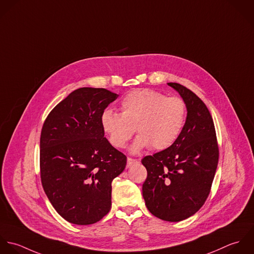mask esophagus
<instances>
[{
	"label": "esophagus",
	"mask_w": 254,
	"mask_h": 254,
	"mask_svg": "<svg viewBox=\"0 0 254 254\" xmlns=\"http://www.w3.org/2000/svg\"><path fill=\"white\" fill-rule=\"evenodd\" d=\"M136 163H138V161L136 159H132V158H129V157L127 158V167H130V166H132Z\"/></svg>",
	"instance_id": "34e87169"
}]
</instances>
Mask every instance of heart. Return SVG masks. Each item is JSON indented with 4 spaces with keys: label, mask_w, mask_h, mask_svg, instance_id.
Segmentation results:
<instances>
[{
    "label": "heart",
    "mask_w": 254,
    "mask_h": 254,
    "mask_svg": "<svg viewBox=\"0 0 254 254\" xmlns=\"http://www.w3.org/2000/svg\"><path fill=\"white\" fill-rule=\"evenodd\" d=\"M186 118L187 105L182 98L140 89L123 98L121 114L105 110L101 115V126L112 145L117 148H124L136 129L138 137L131 146L132 152L150 145L160 150L176 141Z\"/></svg>",
    "instance_id": "obj_1"
}]
</instances>
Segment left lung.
<instances>
[{"instance_id": "1", "label": "left lung", "mask_w": 254, "mask_h": 254, "mask_svg": "<svg viewBox=\"0 0 254 254\" xmlns=\"http://www.w3.org/2000/svg\"><path fill=\"white\" fill-rule=\"evenodd\" d=\"M187 105L186 124L167 149L145 156L142 186L145 205L155 217L180 222L195 214L206 201L219 160L213 119L202 100L182 84L169 82Z\"/></svg>"}]
</instances>
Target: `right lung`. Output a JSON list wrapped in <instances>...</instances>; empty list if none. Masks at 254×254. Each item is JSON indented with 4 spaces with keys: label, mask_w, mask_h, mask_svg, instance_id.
<instances>
[{
    "label": "right lung",
    "mask_w": 254,
    "mask_h": 254,
    "mask_svg": "<svg viewBox=\"0 0 254 254\" xmlns=\"http://www.w3.org/2000/svg\"><path fill=\"white\" fill-rule=\"evenodd\" d=\"M118 97L105 88H78L44 122L42 187L56 211L71 224H94L111 209L112 182L125 170L127 157L104 137L101 115Z\"/></svg>",
    "instance_id": "add662e5"
}]
</instances>
